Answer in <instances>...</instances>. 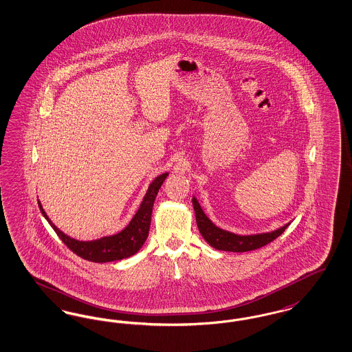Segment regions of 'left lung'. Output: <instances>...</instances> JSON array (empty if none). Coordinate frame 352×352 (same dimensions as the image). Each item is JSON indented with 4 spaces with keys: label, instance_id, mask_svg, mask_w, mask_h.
Segmentation results:
<instances>
[{
    "label": "left lung",
    "instance_id": "8db88e82",
    "mask_svg": "<svg viewBox=\"0 0 352 352\" xmlns=\"http://www.w3.org/2000/svg\"><path fill=\"white\" fill-rule=\"evenodd\" d=\"M192 206H194L197 228H199L200 234L208 242V245H211L212 248L216 250L243 253V252L259 249V248L270 243L271 241H274L276 237H279L281 233L285 230V228L291 224V223H287L285 226H280L271 232L241 236V234L228 232L226 229H221V228L214 226L210 220V217L203 211L200 203L197 201V197H192Z\"/></svg>",
    "mask_w": 352,
    "mask_h": 352
}]
</instances>
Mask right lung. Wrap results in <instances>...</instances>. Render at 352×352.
<instances>
[{"instance_id":"obj_1","label":"right lung","mask_w":352,"mask_h":352,"mask_svg":"<svg viewBox=\"0 0 352 352\" xmlns=\"http://www.w3.org/2000/svg\"><path fill=\"white\" fill-rule=\"evenodd\" d=\"M168 175L169 173H164L155 177L152 181L146 190V194L142 197L139 210L123 230H120L119 233L113 236H106V237H100L93 241H80L65 234L47 216V213L43 210L41 200H38V204L45 220L54 228L57 236L73 253L77 254L78 256L84 258L86 261L96 262V263L120 261L138 253L142 248L144 242L148 239L155 197L162 183L168 178Z\"/></svg>"}]
</instances>
